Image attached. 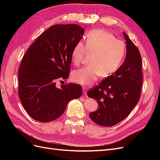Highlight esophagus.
<instances>
[{"label":"esophagus","mask_w":160,"mask_h":160,"mask_svg":"<svg viewBox=\"0 0 160 160\" xmlns=\"http://www.w3.org/2000/svg\"><path fill=\"white\" fill-rule=\"evenodd\" d=\"M83 94L86 95L87 91H88V89H87L86 88H83Z\"/></svg>","instance_id":"obj_1"}]
</instances>
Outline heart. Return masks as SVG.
<instances>
[{
	"label": "heart",
	"mask_w": 160,
	"mask_h": 160,
	"mask_svg": "<svg viewBox=\"0 0 160 160\" xmlns=\"http://www.w3.org/2000/svg\"><path fill=\"white\" fill-rule=\"evenodd\" d=\"M85 46L82 42L75 45L72 60L75 65H80L87 52L91 54V65L72 72V80L81 85H89L100 75L108 77L119 68L125 56L126 47L123 41L101 28L89 31L85 36Z\"/></svg>",
	"instance_id": "b5f03b06"
}]
</instances>
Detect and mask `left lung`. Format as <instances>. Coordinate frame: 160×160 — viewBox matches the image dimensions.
Returning a JSON list of instances; mask_svg holds the SVG:
<instances>
[{
  "mask_svg": "<svg viewBox=\"0 0 160 160\" xmlns=\"http://www.w3.org/2000/svg\"><path fill=\"white\" fill-rule=\"evenodd\" d=\"M123 35L127 51L123 64L88 93L98 104V109L90 113L89 117L101 126H113L126 118L138 103L141 95V55L127 34L123 32Z\"/></svg>",
  "mask_w": 160,
  "mask_h": 160,
  "instance_id": "1",
  "label": "left lung"
}]
</instances>
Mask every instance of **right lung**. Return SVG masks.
Returning <instances> with one entry per match:
<instances>
[{
    "label": "right lung",
    "mask_w": 160,
    "mask_h": 160,
    "mask_svg": "<svg viewBox=\"0 0 160 160\" xmlns=\"http://www.w3.org/2000/svg\"><path fill=\"white\" fill-rule=\"evenodd\" d=\"M75 24L55 25L38 37L24 55L18 69V96L28 114L36 121L59 118L67 105L79 98V84L56 87L55 81L69 76L72 51L84 35Z\"/></svg>",
    "instance_id": "add662e5"
}]
</instances>
